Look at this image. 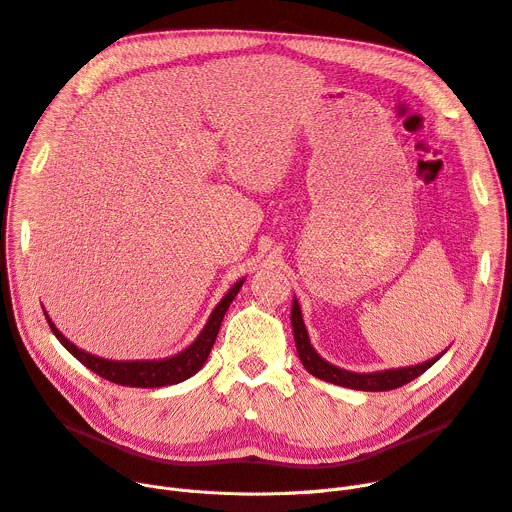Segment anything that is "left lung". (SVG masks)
<instances>
[{"label":"left lung","instance_id":"1","mask_svg":"<svg viewBox=\"0 0 512 512\" xmlns=\"http://www.w3.org/2000/svg\"><path fill=\"white\" fill-rule=\"evenodd\" d=\"M292 331H294V342H296V352L298 358L302 362V366L309 370L313 377L323 379L327 383L339 385V387H348V389H356V391H391L397 387H403L405 383H410L414 379H418L422 372H426L440 356L424 362V364H416L410 368H395V370H383V372H368V374H358V372H350V370H342L329 362H325L311 346L309 333H306L304 321H302V313L298 300L294 298L292 304Z\"/></svg>","mask_w":512,"mask_h":512}]
</instances>
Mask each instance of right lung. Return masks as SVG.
<instances>
[{
	"instance_id": "add662e5",
	"label": "right lung",
	"mask_w": 512,
	"mask_h": 512,
	"mask_svg": "<svg viewBox=\"0 0 512 512\" xmlns=\"http://www.w3.org/2000/svg\"><path fill=\"white\" fill-rule=\"evenodd\" d=\"M243 286V280L236 282L228 294L220 300V304L214 309V313L210 315L206 327H203V331L199 333V337L195 339V342L183 350L181 354L173 356V358H164V360H133V362H119V360H105V358H98V356H92L80 348H76L72 342H67V339L57 331V327L51 323V319L47 317L49 321V327L51 331L55 333V337L59 339V342L67 348V352L74 354L86 368H90L92 372H96L98 377L107 379L115 385H123V387H166V385H177L189 377H193V374L203 366V362L208 360L212 348H214V342L218 337V331H220V325H222V319L228 311L230 302L234 300V296L238 294V290H241Z\"/></svg>"
}]
</instances>
